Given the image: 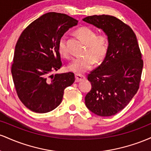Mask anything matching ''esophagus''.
I'll list each match as a JSON object with an SVG mask.
<instances>
[{
  "label": "esophagus",
  "mask_w": 151,
  "mask_h": 151,
  "mask_svg": "<svg viewBox=\"0 0 151 151\" xmlns=\"http://www.w3.org/2000/svg\"><path fill=\"white\" fill-rule=\"evenodd\" d=\"M75 77H76V79H75L76 82H79V81L85 79V76L82 75V74H76Z\"/></svg>",
  "instance_id": "34e87169"
}]
</instances>
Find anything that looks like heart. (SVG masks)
<instances>
[{"label": "heart", "mask_w": 151, "mask_h": 151, "mask_svg": "<svg viewBox=\"0 0 151 151\" xmlns=\"http://www.w3.org/2000/svg\"><path fill=\"white\" fill-rule=\"evenodd\" d=\"M76 33L87 45L85 54L83 57L74 58L68 70L76 73H84L93 67L95 62H101L108 51V37L104 33L97 34L93 29L87 26H82L76 30ZM60 55L66 58H70V52L65 37H62L58 42Z\"/></svg>", "instance_id": "1"}]
</instances>
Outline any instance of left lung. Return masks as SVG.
Instances as JSON below:
<instances>
[{
    "label": "left lung",
    "mask_w": 151,
    "mask_h": 151,
    "mask_svg": "<svg viewBox=\"0 0 151 151\" xmlns=\"http://www.w3.org/2000/svg\"><path fill=\"white\" fill-rule=\"evenodd\" d=\"M83 20L103 30L109 40L104 61L88 74L91 89L85 104L100 116H114L129 104L139 89L143 61L136 34L111 15H95Z\"/></svg>",
    "instance_id": "8db88e82"
}]
</instances>
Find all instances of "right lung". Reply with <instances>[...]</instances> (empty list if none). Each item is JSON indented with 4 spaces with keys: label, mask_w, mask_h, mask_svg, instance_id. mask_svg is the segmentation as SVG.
Returning a JSON list of instances; mask_svg holds the SVG:
<instances>
[{
    "label": "right lung",
    "mask_w": 151,
    "mask_h": 151,
    "mask_svg": "<svg viewBox=\"0 0 151 151\" xmlns=\"http://www.w3.org/2000/svg\"><path fill=\"white\" fill-rule=\"evenodd\" d=\"M78 20L63 13H47L22 31L11 67L19 99L32 111L44 114L61 104L64 90L75 80L73 72L51 74L62 67L58 42Z\"/></svg>",
    "instance_id": "right-lung-1"
}]
</instances>
